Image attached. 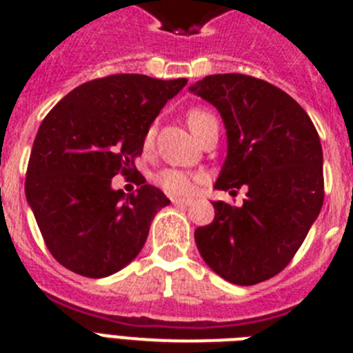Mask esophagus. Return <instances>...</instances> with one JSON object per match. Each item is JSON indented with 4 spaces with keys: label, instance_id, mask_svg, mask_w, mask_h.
Listing matches in <instances>:
<instances>
[{
    "label": "esophagus",
    "instance_id": "1",
    "mask_svg": "<svg viewBox=\"0 0 353 353\" xmlns=\"http://www.w3.org/2000/svg\"><path fill=\"white\" fill-rule=\"evenodd\" d=\"M194 203L192 199H173L174 207H191Z\"/></svg>",
    "mask_w": 353,
    "mask_h": 353
}]
</instances>
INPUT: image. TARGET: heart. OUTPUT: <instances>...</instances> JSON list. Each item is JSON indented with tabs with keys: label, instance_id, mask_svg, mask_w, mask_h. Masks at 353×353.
<instances>
[{
	"label": "heart",
	"instance_id": "b5f03b06",
	"mask_svg": "<svg viewBox=\"0 0 353 353\" xmlns=\"http://www.w3.org/2000/svg\"><path fill=\"white\" fill-rule=\"evenodd\" d=\"M215 117L205 108H192L187 111V123L194 132L196 138H199L203 130L207 129L210 123H214ZM155 129L150 127L145 134V146L148 148L154 141ZM159 185L164 189L170 196H176V198H191L198 189V183L201 182V174L191 173V171L176 170V168H166L162 170L157 176Z\"/></svg>",
	"mask_w": 353,
	"mask_h": 353
}]
</instances>
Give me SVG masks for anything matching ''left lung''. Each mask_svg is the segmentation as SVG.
I'll list each match as a JSON object with an SVG mask.
<instances>
[{
    "mask_svg": "<svg viewBox=\"0 0 353 353\" xmlns=\"http://www.w3.org/2000/svg\"><path fill=\"white\" fill-rule=\"evenodd\" d=\"M217 108L228 155L215 189L242 207L212 201L215 217L194 232L205 263L240 286L281 272L323 205V154L313 121L286 92L244 74H214L191 86Z\"/></svg>",
    "mask_w": 353,
    "mask_h": 353,
    "instance_id": "1",
    "label": "left lung"
}]
</instances>
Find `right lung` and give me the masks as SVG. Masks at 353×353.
<instances>
[{"mask_svg": "<svg viewBox=\"0 0 353 353\" xmlns=\"http://www.w3.org/2000/svg\"><path fill=\"white\" fill-rule=\"evenodd\" d=\"M187 84L114 74L81 84L43 118L26 171V199L58 263L105 277L138 256L150 224L170 199L134 166L161 109ZM136 172L140 189L114 192L110 180Z\"/></svg>", "mask_w": 353, "mask_h": 353, "instance_id": "1", "label": "right lung"}]
</instances>
